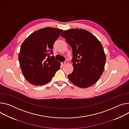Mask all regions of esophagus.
I'll return each instance as SVG.
<instances>
[{
  "label": "esophagus",
  "mask_w": 129,
  "mask_h": 129,
  "mask_svg": "<svg viewBox=\"0 0 129 129\" xmlns=\"http://www.w3.org/2000/svg\"><path fill=\"white\" fill-rule=\"evenodd\" d=\"M66 63H67V62H62V63H61V65H65Z\"/></svg>",
  "instance_id": "obj_1"
}]
</instances>
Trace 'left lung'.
<instances>
[{
  "mask_svg": "<svg viewBox=\"0 0 129 129\" xmlns=\"http://www.w3.org/2000/svg\"><path fill=\"white\" fill-rule=\"evenodd\" d=\"M61 36L73 50L74 71L68 75L69 80L81 88L94 84L102 75L106 61L100 42L91 33L83 29L66 30Z\"/></svg>",
  "mask_w": 129,
  "mask_h": 129,
  "instance_id": "left-lung-1",
  "label": "left lung"
}]
</instances>
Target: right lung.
I'll return each instance as SVG.
<instances>
[{
	"label": "right lung",
	"instance_id": "1",
	"mask_svg": "<svg viewBox=\"0 0 129 129\" xmlns=\"http://www.w3.org/2000/svg\"><path fill=\"white\" fill-rule=\"evenodd\" d=\"M62 30L45 28L34 32L22 43L19 62L25 79L34 85L50 81L61 63L55 60L53 46Z\"/></svg>",
	"mask_w": 129,
	"mask_h": 129
}]
</instances>
